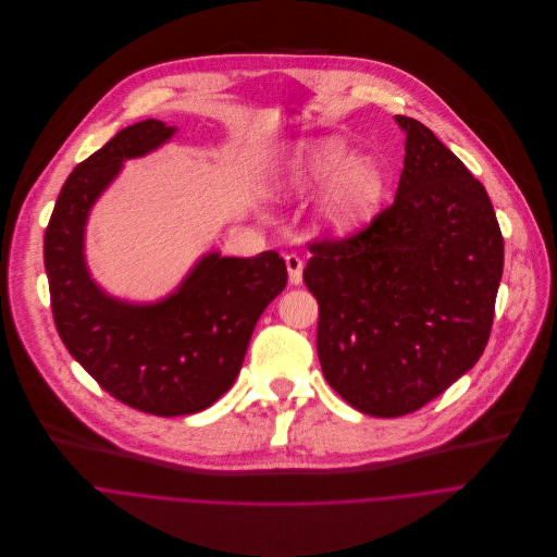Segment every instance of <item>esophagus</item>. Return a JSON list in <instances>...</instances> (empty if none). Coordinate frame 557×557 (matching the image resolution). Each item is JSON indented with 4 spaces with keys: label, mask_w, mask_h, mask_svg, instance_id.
I'll return each mask as SVG.
<instances>
[{
    "label": "esophagus",
    "mask_w": 557,
    "mask_h": 557,
    "mask_svg": "<svg viewBox=\"0 0 557 557\" xmlns=\"http://www.w3.org/2000/svg\"><path fill=\"white\" fill-rule=\"evenodd\" d=\"M285 265H287L289 283L300 285L302 283V259L298 255H285Z\"/></svg>",
    "instance_id": "1"
}]
</instances>
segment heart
<instances>
[{"label": "heart", "instance_id": "b5f03b06", "mask_svg": "<svg viewBox=\"0 0 557 557\" xmlns=\"http://www.w3.org/2000/svg\"><path fill=\"white\" fill-rule=\"evenodd\" d=\"M324 216L336 226H351L371 214L384 190V171L369 158H354L341 138H322L302 145L285 166V182L294 190H309L329 182Z\"/></svg>", "mask_w": 557, "mask_h": 557}]
</instances>
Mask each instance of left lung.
I'll list each match as a JSON object with an SVG mask.
<instances>
[{
	"mask_svg": "<svg viewBox=\"0 0 557 557\" xmlns=\"http://www.w3.org/2000/svg\"><path fill=\"white\" fill-rule=\"evenodd\" d=\"M406 134L391 206L345 239H315L302 281L318 300L329 386L373 417L419 410L485 351L503 235L485 186L425 125Z\"/></svg>",
	"mask_w": 557,
	"mask_h": 557,
	"instance_id": "obj_1",
	"label": "left lung"
}]
</instances>
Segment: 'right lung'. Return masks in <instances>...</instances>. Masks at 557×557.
I'll return each mask as SVG.
<instances>
[{
	"instance_id": "obj_1",
	"label": "right lung",
	"mask_w": 557,
	"mask_h": 557,
	"mask_svg": "<svg viewBox=\"0 0 557 557\" xmlns=\"http://www.w3.org/2000/svg\"><path fill=\"white\" fill-rule=\"evenodd\" d=\"M173 134L175 127L149 119L83 160L59 193L44 239L52 315L65 349L111 397L160 417L199 412L233 386L259 315L287 283L274 250L252 259L206 255L180 289L156 305L116 300L89 278L83 233L91 203L125 160Z\"/></svg>"
}]
</instances>
